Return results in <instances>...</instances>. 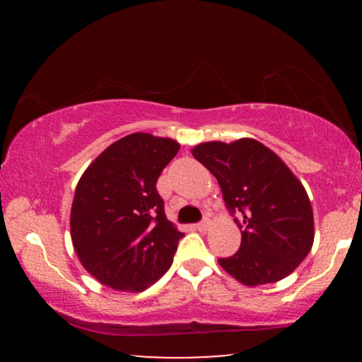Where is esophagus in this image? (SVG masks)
<instances>
[{"label":"esophagus","mask_w":362,"mask_h":362,"mask_svg":"<svg viewBox=\"0 0 362 362\" xmlns=\"http://www.w3.org/2000/svg\"><path fill=\"white\" fill-rule=\"evenodd\" d=\"M209 226H211V221L209 219H204V221H202V222H199V224H196L194 227H196V229L197 230H207V229H209Z\"/></svg>","instance_id":"obj_1"}]
</instances>
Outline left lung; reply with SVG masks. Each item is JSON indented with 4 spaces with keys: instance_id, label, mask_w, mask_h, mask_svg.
Masks as SVG:
<instances>
[{
    "instance_id": "1",
    "label": "left lung",
    "mask_w": 362,
    "mask_h": 362,
    "mask_svg": "<svg viewBox=\"0 0 362 362\" xmlns=\"http://www.w3.org/2000/svg\"><path fill=\"white\" fill-rule=\"evenodd\" d=\"M191 151L216 176L230 214L242 216L234 219L240 249L219 259L222 269L247 286L288 276L315 239L313 209L298 177L254 138L206 141Z\"/></svg>"
}]
</instances>
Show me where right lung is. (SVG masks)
<instances>
[{"label":"right lung","mask_w":362,"mask_h":362,"mask_svg":"<svg viewBox=\"0 0 362 362\" xmlns=\"http://www.w3.org/2000/svg\"><path fill=\"white\" fill-rule=\"evenodd\" d=\"M177 151L171 138L132 133L103 150L78 180L72 244L100 284L136 293L171 267L185 234L166 219L156 181Z\"/></svg>","instance_id":"add662e5"}]
</instances>
